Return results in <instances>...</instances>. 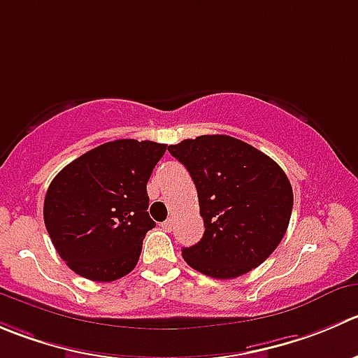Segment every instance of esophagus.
<instances>
[{"label":"esophagus","mask_w":358,"mask_h":358,"mask_svg":"<svg viewBox=\"0 0 358 358\" xmlns=\"http://www.w3.org/2000/svg\"><path fill=\"white\" fill-rule=\"evenodd\" d=\"M173 225H175V220H173V218H168L166 222H162V229H166V231H171Z\"/></svg>","instance_id":"34e87169"}]
</instances>
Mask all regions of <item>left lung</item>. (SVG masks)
Listing matches in <instances>:
<instances>
[{
  "mask_svg": "<svg viewBox=\"0 0 358 358\" xmlns=\"http://www.w3.org/2000/svg\"><path fill=\"white\" fill-rule=\"evenodd\" d=\"M192 176L204 234L182 250L196 271L231 280L252 271L285 236L294 194L283 169L260 150L225 134L169 145Z\"/></svg>",
  "mask_w": 358,
  "mask_h": 358,
  "instance_id": "8db88e82",
  "label": "left lung"
}]
</instances>
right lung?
Masks as SVG:
<instances>
[{"label":"right lung","mask_w":358,"mask_h":358,"mask_svg":"<svg viewBox=\"0 0 358 358\" xmlns=\"http://www.w3.org/2000/svg\"><path fill=\"white\" fill-rule=\"evenodd\" d=\"M164 152L155 141H108L52 180L45 227L71 271L92 282H115L133 271L145 234L155 227L147 183Z\"/></svg>","instance_id":"obj_1"}]
</instances>
